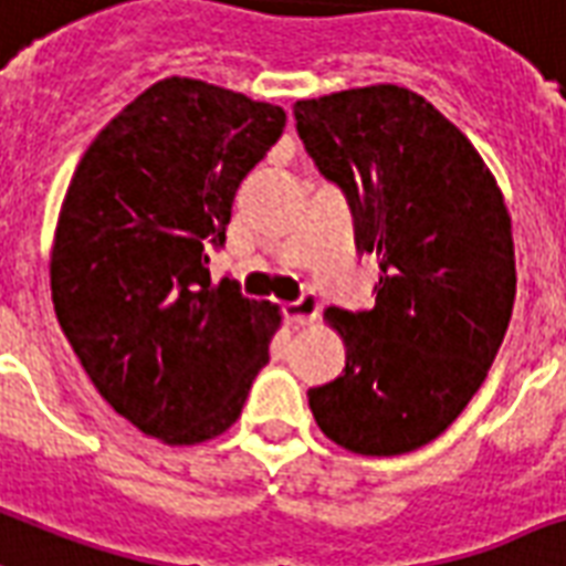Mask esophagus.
Instances as JSON below:
<instances>
[{
    "instance_id": "1",
    "label": "esophagus",
    "mask_w": 566,
    "mask_h": 566,
    "mask_svg": "<svg viewBox=\"0 0 566 566\" xmlns=\"http://www.w3.org/2000/svg\"><path fill=\"white\" fill-rule=\"evenodd\" d=\"M317 312H321V302H317L314 293H302L300 300H293L284 305V317H287L291 326H308V323L317 317Z\"/></svg>"
}]
</instances>
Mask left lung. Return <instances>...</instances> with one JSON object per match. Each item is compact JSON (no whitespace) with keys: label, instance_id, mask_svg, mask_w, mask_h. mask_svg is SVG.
<instances>
[{"label":"left lung","instance_id":"left-lung-1","mask_svg":"<svg viewBox=\"0 0 566 566\" xmlns=\"http://www.w3.org/2000/svg\"><path fill=\"white\" fill-rule=\"evenodd\" d=\"M296 133L344 192L356 249L377 254V302L329 308L347 365L308 388L323 433L368 457L407 454L465 409L516 296L511 216L472 142L400 85L296 101Z\"/></svg>","mask_w":566,"mask_h":566}]
</instances>
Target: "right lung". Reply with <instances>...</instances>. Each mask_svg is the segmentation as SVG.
<instances>
[{"label": "right lung", "instance_id": "obj_1", "mask_svg": "<svg viewBox=\"0 0 566 566\" xmlns=\"http://www.w3.org/2000/svg\"><path fill=\"white\" fill-rule=\"evenodd\" d=\"M282 106L168 76L82 154L55 228L59 326L118 416L168 446L226 433L270 361L279 308L210 282L243 178Z\"/></svg>", "mask_w": 566, "mask_h": 566}]
</instances>
